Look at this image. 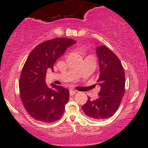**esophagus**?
<instances>
[{
    "instance_id": "34e87169",
    "label": "esophagus",
    "mask_w": 148,
    "mask_h": 148,
    "mask_svg": "<svg viewBox=\"0 0 148 148\" xmlns=\"http://www.w3.org/2000/svg\"><path fill=\"white\" fill-rule=\"evenodd\" d=\"M76 91L74 90H72V89L69 90V95L70 96H73L74 94H76Z\"/></svg>"
}]
</instances>
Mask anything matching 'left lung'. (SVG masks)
I'll use <instances>...</instances> for the list:
<instances>
[{"instance_id":"1","label":"left lung","mask_w":148,"mask_h":148,"mask_svg":"<svg viewBox=\"0 0 148 148\" xmlns=\"http://www.w3.org/2000/svg\"><path fill=\"white\" fill-rule=\"evenodd\" d=\"M100 73L97 82L101 88L96 100L88 98L82 106L84 113L95 120L111 117L120 106L125 92V71L116 55L105 46L96 49Z\"/></svg>"}]
</instances>
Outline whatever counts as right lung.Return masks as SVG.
<instances>
[{
	"label": "right lung",
	"instance_id": "obj_1",
	"mask_svg": "<svg viewBox=\"0 0 148 148\" xmlns=\"http://www.w3.org/2000/svg\"><path fill=\"white\" fill-rule=\"evenodd\" d=\"M75 43L64 37L47 40L37 45L27 58L20 76V97L25 109L35 120L50 123L63 114L69 92L53 84V88H49L45 77L47 69H53L57 59Z\"/></svg>",
	"mask_w": 148,
	"mask_h": 148
}]
</instances>
